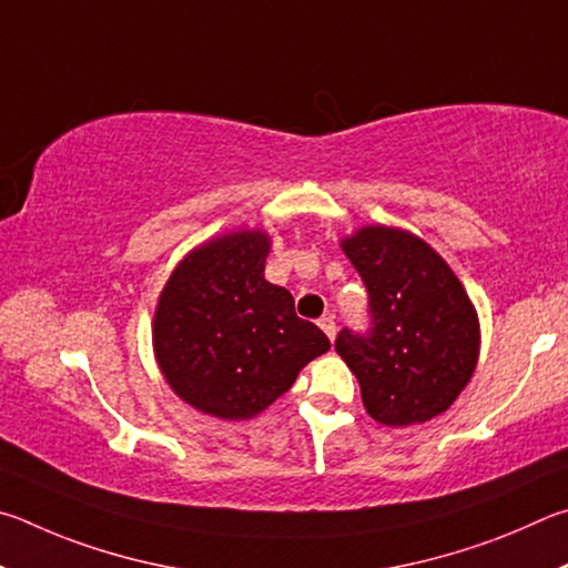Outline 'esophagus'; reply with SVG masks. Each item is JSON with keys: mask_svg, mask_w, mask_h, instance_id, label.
I'll use <instances>...</instances> for the list:
<instances>
[{"mask_svg": "<svg viewBox=\"0 0 568 568\" xmlns=\"http://www.w3.org/2000/svg\"><path fill=\"white\" fill-rule=\"evenodd\" d=\"M320 326L324 329V334L329 336V339L334 342V336H336V322H334V316H332V314L322 316V320H320Z\"/></svg>", "mask_w": 568, "mask_h": 568, "instance_id": "34e87169", "label": "esophagus"}]
</instances>
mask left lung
<instances>
[{"label":"left lung","mask_w":568,"mask_h":568,"mask_svg":"<svg viewBox=\"0 0 568 568\" xmlns=\"http://www.w3.org/2000/svg\"><path fill=\"white\" fill-rule=\"evenodd\" d=\"M342 252L369 290V336L344 329L334 344L366 414L394 429L444 414L471 382L481 349L479 314L459 276L399 226H359Z\"/></svg>","instance_id":"left-lung-1"}]
</instances>
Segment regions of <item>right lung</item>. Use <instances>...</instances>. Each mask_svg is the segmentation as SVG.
<instances>
[{
	"mask_svg": "<svg viewBox=\"0 0 568 568\" xmlns=\"http://www.w3.org/2000/svg\"><path fill=\"white\" fill-rule=\"evenodd\" d=\"M272 236L234 229L194 246L169 274L152 320L159 372L179 399L224 422H246L292 389L329 339L264 278Z\"/></svg>",
	"mask_w": 568,
	"mask_h": 568,
	"instance_id": "add662e5",
	"label": "right lung"
}]
</instances>
